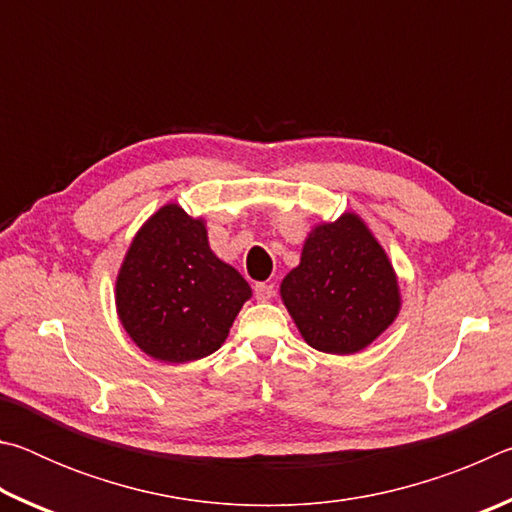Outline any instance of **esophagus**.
Returning <instances> with one entry per match:
<instances>
[{
    "mask_svg": "<svg viewBox=\"0 0 512 512\" xmlns=\"http://www.w3.org/2000/svg\"><path fill=\"white\" fill-rule=\"evenodd\" d=\"M273 296H275V287H273V284H266V282L255 284V298H257L259 302H268Z\"/></svg>",
    "mask_w": 512,
    "mask_h": 512,
    "instance_id": "obj_1",
    "label": "esophagus"
}]
</instances>
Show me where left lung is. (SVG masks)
I'll use <instances>...</instances> for the list:
<instances>
[{
  "instance_id": "left-lung-1",
  "label": "left lung",
  "mask_w": 512,
  "mask_h": 512,
  "mask_svg": "<svg viewBox=\"0 0 512 512\" xmlns=\"http://www.w3.org/2000/svg\"><path fill=\"white\" fill-rule=\"evenodd\" d=\"M280 296L302 339L327 354L368 348L402 307L391 259L354 212L311 228Z\"/></svg>"
}]
</instances>
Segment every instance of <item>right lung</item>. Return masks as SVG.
Masks as SVG:
<instances>
[{"label":"right lung","instance_id":"right-lung-1","mask_svg":"<svg viewBox=\"0 0 512 512\" xmlns=\"http://www.w3.org/2000/svg\"><path fill=\"white\" fill-rule=\"evenodd\" d=\"M250 296L237 268L212 253L205 221L176 203L162 205L137 230L115 282L121 327L164 363L219 350Z\"/></svg>","mask_w":512,"mask_h":512}]
</instances>
